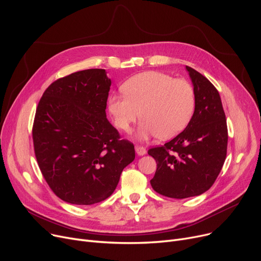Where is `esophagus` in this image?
Returning <instances> with one entry per match:
<instances>
[{
  "mask_svg": "<svg viewBox=\"0 0 261 261\" xmlns=\"http://www.w3.org/2000/svg\"><path fill=\"white\" fill-rule=\"evenodd\" d=\"M135 151H136V153H138L139 155H144V154H146V152H147L145 147L139 146V145L135 146Z\"/></svg>",
  "mask_w": 261,
  "mask_h": 261,
  "instance_id": "obj_1",
  "label": "esophagus"
}]
</instances>
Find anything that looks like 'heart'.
Returning <instances> with one entry per match:
<instances>
[{"label": "heart", "instance_id": "heart-1", "mask_svg": "<svg viewBox=\"0 0 261 261\" xmlns=\"http://www.w3.org/2000/svg\"><path fill=\"white\" fill-rule=\"evenodd\" d=\"M125 94H113L108 108L117 128L128 131L141 118L139 138L159 135L170 139L188 125L195 111V92L185 79L149 71L135 75L122 86Z\"/></svg>", "mask_w": 261, "mask_h": 261}]
</instances>
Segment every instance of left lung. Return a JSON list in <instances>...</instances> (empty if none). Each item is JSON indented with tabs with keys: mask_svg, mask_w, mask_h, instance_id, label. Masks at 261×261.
I'll list each match as a JSON object with an SVG mask.
<instances>
[{
	"mask_svg": "<svg viewBox=\"0 0 261 261\" xmlns=\"http://www.w3.org/2000/svg\"><path fill=\"white\" fill-rule=\"evenodd\" d=\"M186 70L194 85V115L173 140L148 150L158 165L150 184L160 195L173 199L208 190L222 169L227 150L226 118L218 90L193 67Z\"/></svg>",
	"mask_w": 261,
	"mask_h": 261,
	"instance_id": "1",
	"label": "left lung"
}]
</instances>
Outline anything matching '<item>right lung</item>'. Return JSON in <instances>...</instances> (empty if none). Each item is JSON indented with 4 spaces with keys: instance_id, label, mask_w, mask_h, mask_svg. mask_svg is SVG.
Wrapping results in <instances>:
<instances>
[{
    "instance_id": "1",
    "label": "right lung",
    "mask_w": 261,
    "mask_h": 261,
    "mask_svg": "<svg viewBox=\"0 0 261 261\" xmlns=\"http://www.w3.org/2000/svg\"><path fill=\"white\" fill-rule=\"evenodd\" d=\"M110 87L106 70L90 68L54 81L38 103L36 159L54 194L67 203L106 200L135 159L133 144L107 119Z\"/></svg>"
}]
</instances>
